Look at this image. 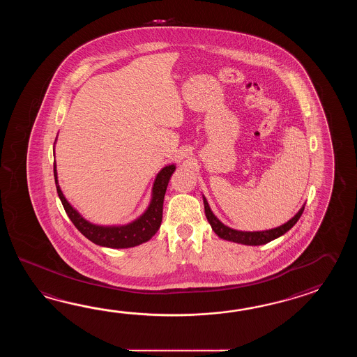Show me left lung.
Segmentation results:
<instances>
[{
    "label": "left lung",
    "mask_w": 357,
    "mask_h": 357,
    "mask_svg": "<svg viewBox=\"0 0 357 357\" xmlns=\"http://www.w3.org/2000/svg\"><path fill=\"white\" fill-rule=\"evenodd\" d=\"M203 200H204V211L206 220L211 223L213 231L220 236V238L228 240V241H234V243H243V245H254V246L271 243L274 238L284 235L287 231H289L291 228L296 225L297 220H300L303 209H305V206H303L292 220H289L287 223L282 225L280 227L268 229V231H259V232H243V231L232 229V228L225 226L223 223H220V220H217V217L211 211L206 199L203 197Z\"/></svg>",
    "instance_id": "obj_1"
}]
</instances>
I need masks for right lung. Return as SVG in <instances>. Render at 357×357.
<instances>
[{"label":"right lung","instance_id":"1","mask_svg":"<svg viewBox=\"0 0 357 357\" xmlns=\"http://www.w3.org/2000/svg\"><path fill=\"white\" fill-rule=\"evenodd\" d=\"M175 165H169L158 174L153 188L152 203L149 205L148 211L139 220L120 227H102V226L91 225L88 220H84L83 217L68 204V200L63 197L59 186L56 163H54L56 189L60 197L61 203L65 208V212L68 213V218L88 240H91V243L106 246V248H114V249L132 248L140 243H146L149 238H152L153 236L155 235L162 222L163 199L167 190L168 182L172 174L175 172Z\"/></svg>","mask_w":357,"mask_h":357}]
</instances>
